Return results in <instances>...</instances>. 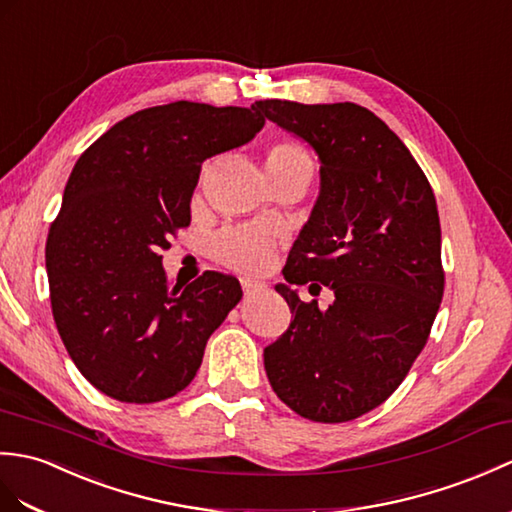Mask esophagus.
Masks as SVG:
<instances>
[{
	"instance_id": "1",
	"label": "esophagus",
	"mask_w": 512,
	"mask_h": 512,
	"mask_svg": "<svg viewBox=\"0 0 512 512\" xmlns=\"http://www.w3.org/2000/svg\"><path fill=\"white\" fill-rule=\"evenodd\" d=\"M242 290H244V296L248 299V296L255 294L261 290V285L255 283V281H248V279H242Z\"/></svg>"
}]
</instances>
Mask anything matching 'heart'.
Returning a JSON list of instances; mask_svg holds the SVG:
<instances>
[{
    "instance_id": "heart-1",
    "label": "heart",
    "mask_w": 512,
    "mask_h": 512,
    "mask_svg": "<svg viewBox=\"0 0 512 512\" xmlns=\"http://www.w3.org/2000/svg\"><path fill=\"white\" fill-rule=\"evenodd\" d=\"M268 178L288 174H314V159L305 146L292 139H279L266 152ZM275 244L264 229L233 227L216 233L209 240V255L222 266L259 275L270 264Z\"/></svg>"
}]
</instances>
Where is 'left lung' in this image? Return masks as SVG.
I'll list each match as a JSON object with an SVG mask.
<instances>
[{
	"instance_id": "obj_1",
	"label": "left lung",
	"mask_w": 512,
	"mask_h": 512,
	"mask_svg": "<svg viewBox=\"0 0 512 512\" xmlns=\"http://www.w3.org/2000/svg\"><path fill=\"white\" fill-rule=\"evenodd\" d=\"M257 109L323 163L285 281L335 294L318 311L277 285L294 320L264 349L268 382L305 419L353 421L399 388L430 338L445 290L436 198L403 141L364 106L264 100Z\"/></svg>"
}]
</instances>
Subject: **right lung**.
Instances as JSON below:
<instances>
[{
  "label": "right lung",
  "instance_id": "right-lung-1",
  "mask_svg": "<svg viewBox=\"0 0 512 512\" xmlns=\"http://www.w3.org/2000/svg\"><path fill=\"white\" fill-rule=\"evenodd\" d=\"M264 124L255 104L181 100L124 117L80 154L47 233L45 268L69 358L104 395L126 403L178 395L240 303V281L211 270L170 288L161 251L189 227L202 163Z\"/></svg>",
  "mask_w": 512,
  "mask_h": 512
}]
</instances>
